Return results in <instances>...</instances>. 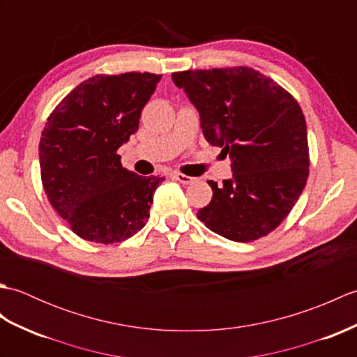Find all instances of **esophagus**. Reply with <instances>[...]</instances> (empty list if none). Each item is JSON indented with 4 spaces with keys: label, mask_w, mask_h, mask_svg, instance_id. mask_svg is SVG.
I'll return each instance as SVG.
<instances>
[{
    "label": "esophagus",
    "mask_w": 357,
    "mask_h": 357,
    "mask_svg": "<svg viewBox=\"0 0 357 357\" xmlns=\"http://www.w3.org/2000/svg\"><path fill=\"white\" fill-rule=\"evenodd\" d=\"M173 178L176 179V181H179V183H181V184H184V185H187V184H192L193 181H195V178H192V176H187V174H183V173H179V172L173 173Z\"/></svg>",
    "instance_id": "1"
}]
</instances>
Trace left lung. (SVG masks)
Listing matches in <instances>:
<instances>
[{
	"mask_svg": "<svg viewBox=\"0 0 357 357\" xmlns=\"http://www.w3.org/2000/svg\"><path fill=\"white\" fill-rule=\"evenodd\" d=\"M199 113L211 146L229 155L233 176L213 190L199 221L221 236L256 241L290 213L308 178L304 113L275 81L248 67L172 75Z\"/></svg>",
	"mask_w": 357,
	"mask_h": 357,
	"instance_id": "left-lung-1",
	"label": "left lung"
}]
</instances>
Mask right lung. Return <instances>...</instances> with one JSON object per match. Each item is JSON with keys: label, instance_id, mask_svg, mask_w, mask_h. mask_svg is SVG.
<instances>
[{"label": "right lung", "instance_id": "add662e5", "mask_svg": "<svg viewBox=\"0 0 357 357\" xmlns=\"http://www.w3.org/2000/svg\"><path fill=\"white\" fill-rule=\"evenodd\" d=\"M161 75H95L52 112L40 141L44 192L79 238L113 244L133 236L149 218L161 176L121 165L116 150L139 127L141 110Z\"/></svg>", "mask_w": 357, "mask_h": 357}]
</instances>
